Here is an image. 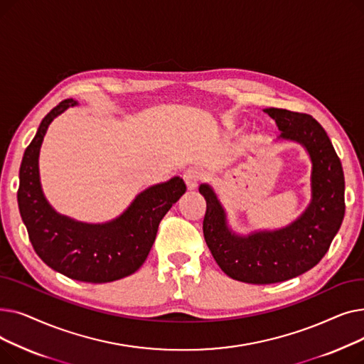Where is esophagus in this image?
Listing matches in <instances>:
<instances>
[{
    "instance_id": "esophagus-1",
    "label": "esophagus",
    "mask_w": 364,
    "mask_h": 364,
    "mask_svg": "<svg viewBox=\"0 0 364 364\" xmlns=\"http://www.w3.org/2000/svg\"><path fill=\"white\" fill-rule=\"evenodd\" d=\"M183 178H184L186 186H187L188 190H195L199 186L200 180H202V174H200V171H198L196 168H190L184 172Z\"/></svg>"
}]
</instances>
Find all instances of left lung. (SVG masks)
I'll list each match as a JSON object with an SVG mask.
<instances>
[{
	"label": "left lung",
	"instance_id": "left-lung-1",
	"mask_svg": "<svg viewBox=\"0 0 364 364\" xmlns=\"http://www.w3.org/2000/svg\"><path fill=\"white\" fill-rule=\"evenodd\" d=\"M282 134L279 140L302 144L311 168V202L294 223L279 230L236 235L214 188L200 184L206 200L203 236L220 269L235 280L270 284L309 272L329 251L346 214V180L336 151L323 127L307 113L264 109Z\"/></svg>",
	"mask_w": 364,
	"mask_h": 364
}]
</instances>
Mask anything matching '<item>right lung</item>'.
I'll return each instance as SVG.
<instances>
[{
  "mask_svg": "<svg viewBox=\"0 0 364 364\" xmlns=\"http://www.w3.org/2000/svg\"><path fill=\"white\" fill-rule=\"evenodd\" d=\"M76 105L73 99L63 100L41 121L18 171L17 203L33 250L48 267L73 280L107 283L136 273L143 265L161 220L186 193V184L174 177L151 186L118 218L105 224L75 221L55 213L43 193L38 156L51 121Z\"/></svg>",
  "mask_w": 364,
  "mask_h": 364,
  "instance_id": "obj_1",
  "label": "right lung"
}]
</instances>
